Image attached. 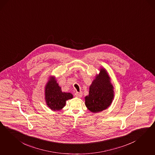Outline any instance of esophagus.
Wrapping results in <instances>:
<instances>
[{"label": "esophagus", "instance_id": "esophagus-1", "mask_svg": "<svg viewBox=\"0 0 155 155\" xmlns=\"http://www.w3.org/2000/svg\"><path fill=\"white\" fill-rule=\"evenodd\" d=\"M75 95L76 97L80 98V97H81L82 96H83V93H82L81 92H75Z\"/></svg>", "mask_w": 155, "mask_h": 155}]
</instances>
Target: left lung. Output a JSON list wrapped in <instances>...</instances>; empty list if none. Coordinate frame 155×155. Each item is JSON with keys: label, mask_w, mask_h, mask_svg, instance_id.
<instances>
[{"label": "left lung", "mask_w": 155, "mask_h": 155, "mask_svg": "<svg viewBox=\"0 0 155 155\" xmlns=\"http://www.w3.org/2000/svg\"><path fill=\"white\" fill-rule=\"evenodd\" d=\"M90 87L89 94L85 97L87 108L93 113H97L110 107L114 97V87L104 68H100Z\"/></svg>", "instance_id": "1"}]
</instances>
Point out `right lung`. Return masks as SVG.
Returning <instances> with one entry per match:
<instances>
[{"instance_id": "add662e5", "label": "right lung", "mask_w": 155, "mask_h": 155, "mask_svg": "<svg viewBox=\"0 0 155 155\" xmlns=\"http://www.w3.org/2000/svg\"><path fill=\"white\" fill-rule=\"evenodd\" d=\"M73 98L71 93L61 91V87L54 77H51L45 87L46 104L53 110H61L65 105V101Z\"/></svg>"}]
</instances>
